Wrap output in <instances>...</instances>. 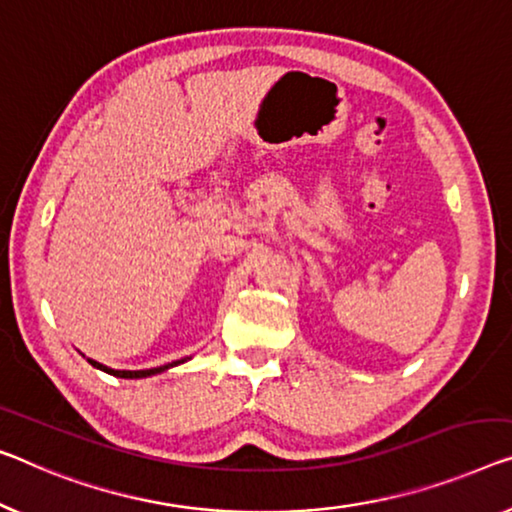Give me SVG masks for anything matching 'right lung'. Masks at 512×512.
<instances>
[{
    "instance_id": "add662e5",
    "label": "right lung",
    "mask_w": 512,
    "mask_h": 512,
    "mask_svg": "<svg viewBox=\"0 0 512 512\" xmlns=\"http://www.w3.org/2000/svg\"><path fill=\"white\" fill-rule=\"evenodd\" d=\"M87 361L94 365V368L108 372V375H114V377H124V379H140V377H149V375H156V372H163L167 368H174V365H179L186 361V358H181V361H174V363H167L163 365V368H151V370H112V368H105V365L91 361V358H87Z\"/></svg>"
}]
</instances>
